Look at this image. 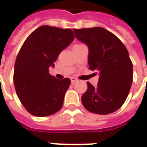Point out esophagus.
<instances>
[{"mask_svg":"<svg viewBox=\"0 0 147 147\" xmlns=\"http://www.w3.org/2000/svg\"><path fill=\"white\" fill-rule=\"evenodd\" d=\"M77 81V79L75 77H71V82L72 83V84H74V83H76V82Z\"/></svg>","mask_w":147,"mask_h":147,"instance_id":"esophagus-1","label":"esophagus"}]
</instances>
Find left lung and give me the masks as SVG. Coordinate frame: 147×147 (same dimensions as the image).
Masks as SVG:
<instances>
[{"label": "left lung", "instance_id": "left-lung-1", "mask_svg": "<svg viewBox=\"0 0 147 147\" xmlns=\"http://www.w3.org/2000/svg\"><path fill=\"white\" fill-rule=\"evenodd\" d=\"M76 38L88 47V66L99 75L96 86L87 83L81 101L88 111L109 114L121 107L133 82V64L121 41L102 27L74 29Z\"/></svg>", "mask_w": 147, "mask_h": 147}]
</instances>
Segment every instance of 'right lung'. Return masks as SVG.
Masks as SVG:
<instances>
[{"mask_svg":"<svg viewBox=\"0 0 147 147\" xmlns=\"http://www.w3.org/2000/svg\"><path fill=\"white\" fill-rule=\"evenodd\" d=\"M74 37L70 29L42 26L22 45L15 61L13 82L19 100L32 115H52L63 106L71 80H57L49 68Z\"/></svg>","mask_w":147,"mask_h":147,"instance_id":"1","label":"right lung"}]
</instances>
